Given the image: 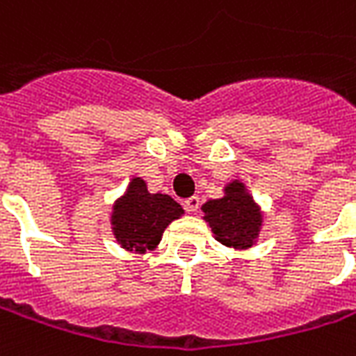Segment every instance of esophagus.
I'll return each instance as SVG.
<instances>
[{"label":"esophagus","instance_id":"34e87169","mask_svg":"<svg viewBox=\"0 0 356 356\" xmlns=\"http://www.w3.org/2000/svg\"><path fill=\"white\" fill-rule=\"evenodd\" d=\"M185 209L188 213H196L200 209V198L198 196H191L185 200Z\"/></svg>","mask_w":356,"mask_h":356}]
</instances>
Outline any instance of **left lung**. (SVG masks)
Returning a JSON list of instances; mask_svg holds the SVG:
<instances>
[{"label":"left lung","mask_w":356,"mask_h":356,"mask_svg":"<svg viewBox=\"0 0 356 356\" xmlns=\"http://www.w3.org/2000/svg\"><path fill=\"white\" fill-rule=\"evenodd\" d=\"M202 211L215 239L226 247L245 251L257 243L262 228V211L239 179L225 186L222 198L205 202Z\"/></svg>","instance_id":"1"}]
</instances>
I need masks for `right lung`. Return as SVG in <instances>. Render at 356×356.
Instances as JSON below:
<instances>
[{
    "instance_id": "obj_1",
    "label": "right lung",
    "mask_w": 356,
    "mask_h": 356,
    "mask_svg": "<svg viewBox=\"0 0 356 356\" xmlns=\"http://www.w3.org/2000/svg\"><path fill=\"white\" fill-rule=\"evenodd\" d=\"M183 207L168 194H151L141 177H134L113 204L111 228L118 245L143 254L156 249L168 226L183 215Z\"/></svg>"
}]
</instances>
